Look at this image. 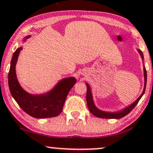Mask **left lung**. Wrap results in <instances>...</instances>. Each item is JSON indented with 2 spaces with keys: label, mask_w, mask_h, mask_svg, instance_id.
<instances>
[{
  "label": "left lung",
  "mask_w": 153,
  "mask_h": 153,
  "mask_svg": "<svg viewBox=\"0 0 153 153\" xmlns=\"http://www.w3.org/2000/svg\"><path fill=\"white\" fill-rule=\"evenodd\" d=\"M138 52L140 53L141 57L143 59V54L142 52L140 50H137ZM143 71H144V79H145V85H144V88H143V91L141 95L137 98L136 101L135 102H133L131 105H128V107H126L124 109H123L122 111H117V112H105V111H103L99 110L97 108L95 104H94V102L93 101V97H92V94L91 88H90V86L88 84L86 83V87H87V91H86V103H87V105L88 110L90 111V112L94 116L98 117V118H109V119H118V118H121L123 117L126 116V115L129 114L131 111L133 110V108H135V106L137 104L138 101H140L141 97H143V94L145 93V91H146V83H147V71L146 69V67H144L143 68Z\"/></svg>",
  "instance_id": "obj_1"
}]
</instances>
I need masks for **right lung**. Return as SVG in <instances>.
<instances>
[{
  "mask_svg": "<svg viewBox=\"0 0 153 153\" xmlns=\"http://www.w3.org/2000/svg\"><path fill=\"white\" fill-rule=\"evenodd\" d=\"M27 36L24 38H29ZM22 47L13 54L8 73V86L13 99L26 114L36 118H52L62 113L64 103L71 88L76 84L74 77L63 79L51 90L44 94L33 95L25 91L19 84L16 73V65Z\"/></svg>",
  "mask_w": 153,
  "mask_h": 153,
  "instance_id": "obj_1",
  "label": "right lung"
}]
</instances>
